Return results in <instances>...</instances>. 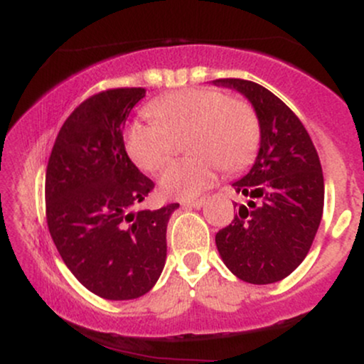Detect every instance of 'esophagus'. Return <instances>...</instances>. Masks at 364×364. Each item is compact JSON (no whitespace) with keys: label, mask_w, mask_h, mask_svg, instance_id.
<instances>
[{"label":"esophagus","mask_w":364,"mask_h":364,"mask_svg":"<svg viewBox=\"0 0 364 364\" xmlns=\"http://www.w3.org/2000/svg\"><path fill=\"white\" fill-rule=\"evenodd\" d=\"M181 205L185 208H202L205 205V198H198V200H183Z\"/></svg>","instance_id":"esophagus-1"}]
</instances>
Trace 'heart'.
<instances>
[{"instance_id":"b5f03b06","label":"heart","mask_w":364,"mask_h":364,"mask_svg":"<svg viewBox=\"0 0 364 364\" xmlns=\"http://www.w3.org/2000/svg\"><path fill=\"white\" fill-rule=\"evenodd\" d=\"M149 123L127 129L128 156L145 171H156L173 150V136H186L193 156L171 161L161 176L162 193L195 198L214 185L217 169H240L252 161L260 141V121L252 104L229 99L215 89H185L149 102Z\"/></svg>"}]
</instances>
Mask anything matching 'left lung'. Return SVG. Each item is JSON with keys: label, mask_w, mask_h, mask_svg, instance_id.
I'll return each instance as SVG.
<instances>
[{"label": "left lung", "mask_w": 364, "mask_h": 364, "mask_svg": "<svg viewBox=\"0 0 364 364\" xmlns=\"http://www.w3.org/2000/svg\"><path fill=\"white\" fill-rule=\"evenodd\" d=\"M212 83L243 94L260 121L255 164L232 183L245 203H240L232 223L215 235L217 250L241 281H282L310 252L323 214L318 154L298 116L265 87L241 78Z\"/></svg>", "instance_id": "8db88e82"}]
</instances>
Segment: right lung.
<instances>
[{
  "instance_id": "obj_1",
  "label": "right lung",
  "mask_w": 364,
  "mask_h": 364,
  "mask_svg": "<svg viewBox=\"0 0 364 364\" xmlns=\"http://www.w3.org/2000/svg\"><path fill=\"white\" fill-rule=\"evenodd\" d=\"M145 89H111L83 101L58 133L46 171L51 237L77 281L111 301L156 286L166 231L179 203L132 212L154 190L124 149L123 128Z\"/></svg>"
}]
</instances>
